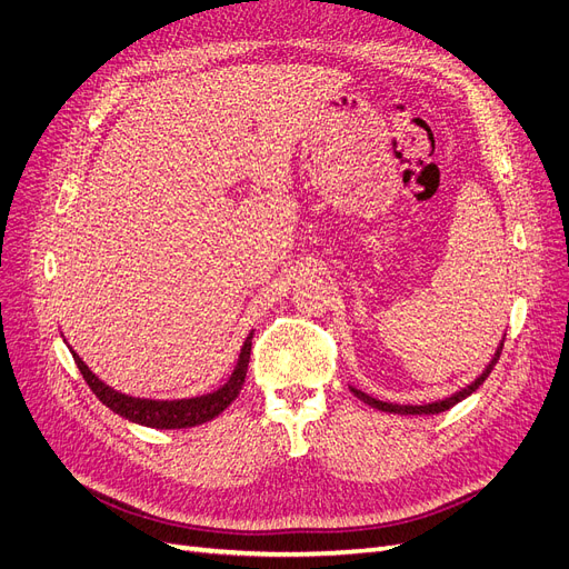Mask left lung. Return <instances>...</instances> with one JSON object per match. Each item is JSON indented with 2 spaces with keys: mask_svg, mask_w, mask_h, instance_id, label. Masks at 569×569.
<instances>
[{
  "mask_svg": "<svg viewBox=\"0 0 569 569\" xmlns=\"http://www.w3.org/2000/svg\"><path fill=\"white\" fill-rule=\"evenodd\" d=\"M503 339H506V337H503ZM501 349H503V341L498 343V349H496L493 358L489 360V366H487L485 370H481V375L477 377L475 382H470L468 387H462L460 391H456V393H451V396H446V399L432 401V403H422V406H399V403H387V401H380V399H372L370 393L360 391V389H353V387H351V391L358 396L360 401L368 403V406H372V408H377V410H385V412H399V416H437V412L449 410V408H453L456 403H460L462 399H468V396H470L472 391H477V389L481 387V382L487 380L489 372H491V370H493V366L498 363V356H501Z\"/></svg>",
  "mask_w": 569,
  "mask_h": 569,
  "instance_id": "left-lung-1",
  "label": "left lung"
}]
</instances>
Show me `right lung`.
<instances>
[{"mask_svg": "<svg viewBox=\"0 0 569 569\" xmlns=\"http://www.w3.org/2000/svg\"><path fill=\"white\" fill-rule=\"evenodd\" d=\"M251 337H253V332L244 339V347H242V351H239L237 366H234L230 380L226 385H222L216 391H211V393L192 396V399H176V401L137 399V396L120 393V391L111 389L109 385L101 382L99 377L82 363V358L73 349H71V353H73L78 370L84 377V382L90 385V389L94 391L97 399L104 403L107 408H111L116 416L126 418L130 422H137V425L153 427V429H184V427H197V425L213 420L237 399L239 389H242V385H244L247 368H249Z\"/></svg>", "mask_w": 569, "mask_h": 569, "instance_id": "add662e5", "label": "right lung"}]
</instances>
